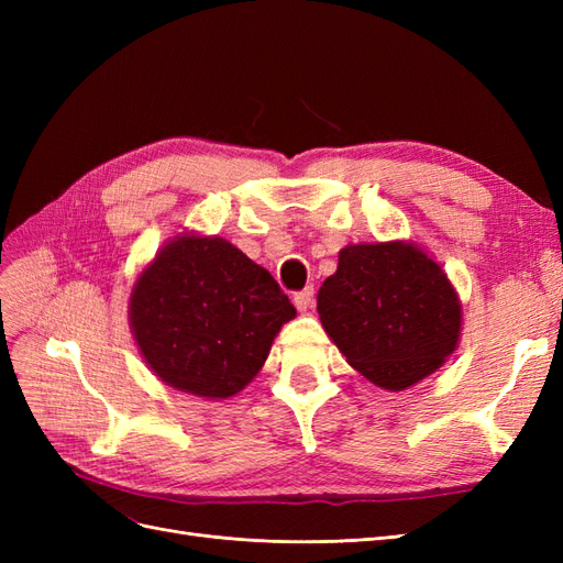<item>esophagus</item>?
<instances>
[{"mask_svg": "<svg viewBox=\"0 0 563 563\" xmlns=\"http://www.w3.org/2000/svg\"><path fill=\"white\" fill-rule=\"evenodd\" d=\"M312 302H314V288L312 286L294 296V305L298 308V312H308L312 308Z\"/></svg>", "mask_w": 563, "mask_h": 563, "instance_id": "obj_1", "label": "esophagus"}]
</instances>
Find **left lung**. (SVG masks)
I'll list each match as a JSON object with an SVG mask.
<instances>
[{"label": "left lung", "instance_id": "8db88e82", "mask_svg": "<svg viewBox=\"0 0 563 563\" xmlns=\"http://www.w3.org/2000/svg\"><path fill=\"white\" fill-rule=\"evenodd\" d=\"M317 312L347 364L389 391L444 366L463 331V302L449 275L406 240L340 249Z\"/></svg>", "mask_w": 563, "mask_h": 563}]
</instances>
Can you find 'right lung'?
I'll return each mask as SVG.
<instances>
[{
    "mask_svg": "<svg viewBox=\"0 0 563 563\" xmlns=\"http://www.w3.org/2000/svg\"><path fill=\"white\" fill-rule=\"evenodd\" d=\"M296 308L223 236L180 232L135 279L129 327L147 368L178 391L230 399L263 368Z\"/></svg>",
    "mask_w": 563,
    "mask_h": 563,
    "instance_id": "obj_1",
    "label": "right lung"
}]
</instances>
